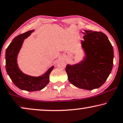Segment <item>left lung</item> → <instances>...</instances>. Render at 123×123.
I'll return each instance as SVG.
<instances>
[{"mask_svg": "<svg viewBox=\"0 0 123 123\" xmlns=\"http://www.w3.org/2000/svg\"><path fill=\"white\" fill-rule=\"evenodd\" d=\"M81 41L86 56L82 61L68 65L66 72L71 84L80 89L92 90L104 84L113 66V46L101 32L85 31Z\"/></svg>", "mask_w": 123, "mask_h": 123, "instance_id": "left-lung-1", "label": "left lung"}]
</instances>
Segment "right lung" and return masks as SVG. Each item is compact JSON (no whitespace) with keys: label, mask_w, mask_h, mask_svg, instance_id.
I'll return each mask as SVG.
<instances>
[{"label":"right lung","mask_w":123,"mask_h":123,"mask_svg":"<svg viewBox=\"0 0 123 123\" xmlns=\"http://www.w3.org/2000/svg\"><path fill=\"white\" fill-rule=\"evenodd\" d=\"M34 30L29 31L17 36L13 39L6 52V68L8 75L14 84L19 89L27 91H39L43 89L49 82V76L54 68L51 67L44 75L32 77L25 75L18 68L17 58L24 39L31 35Z\"/></svg>","instance_id":"right-lung-1"}]
</instances>
